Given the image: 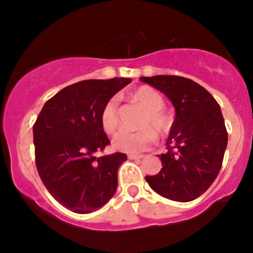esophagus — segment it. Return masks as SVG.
<instances>
[{
	"label": "esophagus",
	"instance_id": "esophagus-1",
	"mask_svg": "<svg viewBox=\"0 0 253 253\" xmlns=\"http://www.w3.org/2000/svg\"><path fill=\"white\" fill-rule=\"evenodd\" d=\"M128 159L129 160H140V159H143V155H134V154H129Z\"/></svg>",
	"mask_w": 253,
	"mask_h": 253
}]
</instances>
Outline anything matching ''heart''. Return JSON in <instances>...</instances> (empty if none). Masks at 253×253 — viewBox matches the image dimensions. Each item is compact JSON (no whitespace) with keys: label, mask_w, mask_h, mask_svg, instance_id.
I'll return each mask as SVG.
<instances>
[{"label":"heart","mask_w":253,"mask_h":253,"mask_svg":"<svg viewBox=\"0 0 253 253\" xmlns=\"http://www.w3.org/2000/svg\"><path fill=\"white\" fill-rule=\"evenodd\" d=\"M132 98L137 100L145 114L139 122L142 129L137 132H121L114 138V148L125 153H139L145 150L156 140V132L159 135H165L171 129L173 120L171 115L164 110V97L153 87L142 86L132 92ZM100 125L105 133L114 134L119 128V99L111 97L106 100L100 111Z\"/></svg>","instance_id":"obj_1"}]
</instances>
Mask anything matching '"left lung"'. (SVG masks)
Wrapping results in <instances>:
<instances>
[{
	"mask_svg": "<svg viewBox=\"0 0 253 253\" xmlns=\"http://www.w3.org/2000/svg\"><path fill=\"white\" fill-rule=\"evenodd\" d=\"M171 99L175 119L161 154L162 169L147 175L148 184L164 198L195 200L211 187L222 167L228 132L217 100L203 86L175 75L140 78Z\"/></svg>",
	"mask_w": 253,
	"mask_h": 253,
	"instance_id": "left-lung-1",
	"label": "left lung"
}]
</instances>
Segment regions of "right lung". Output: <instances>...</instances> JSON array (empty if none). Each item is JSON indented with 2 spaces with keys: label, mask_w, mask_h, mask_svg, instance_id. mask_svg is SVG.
<instances>
[{
  "label": "right lung",
  "mask_w": 253,
  "mask_h": 253,
  "mask_svg": "<svg viewBox=\"0 0 253 253\" xmlns=\"http://www.w3.org/2000/svg\"><path fill=\"white\" fill-rule=\"evenodd\" d=\"M131 79L84 80L44 103L34 124L35 162L50 195L76 213L105 205L118 188V171L126 154L97 156L110 140L100 125L106 100Z\"/></svg>",
  "instance_id": "obj_1"
}]
</instances>
